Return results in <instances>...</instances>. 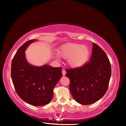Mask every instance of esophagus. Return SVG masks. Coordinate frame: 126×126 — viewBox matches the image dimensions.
Here are the masks:
<instances>
[{
    "label": "esophagus",
    "mask_w": 126,
    "mask_h": 126,
    "mask_svg": "<svg viewBox=\"0 0 126 126\" xmlns=\"http://www.w3.org/2000/svg\"><path fill=\"white\" fill-rule=\"evenodd\" d=\"M66 74V72L64 69H62V74L63 76H65Z\"/></svg>",
    "instance_id": "esophagus-1"
}]
</instances>
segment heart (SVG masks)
Returning a JSON list of instances; mask_svg holds the SVG:
<instances>
[{"instance_id":"1","label":"heart","mask_w":126,"mask_h":126,"mask_svg":"<svg viewBox=\"0 0 126 126\" xmlns=\"http://www.w3.org/2000/svg\"><path fill=\"white\" fill-rule=\"evenodd\" d=\"M59 54L65 59L73 68H79L84 65L88 60L89 48L87 46L78 43H68L61 47Z\"/></svg>"}]
</instances>
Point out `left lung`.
<instances>
[{
	"label": "left lung",
	"mask_w": 126,
	"mask_h": 126,
	"mask_svg": "<svg viewBox=\"0 0 126 126\" xmlns=\"http://www.w3.org/2000/svg\"><path fill=\"white\" fill-rule=\"evenodd\" d=\"M69 90L73 98L81 104L95 103L105 94L111 76V66L104 50L93 43L90 60L79 68L66 69Z\"/></svg>",
	"instance_id": "8db88e82"
}]
</instances>
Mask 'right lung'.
I'll list each match as a JSON object with an SVG mask.
<instances>
[{
    "label": "right lung",
    "mask_w": 126,
    "mask_h": 126,
    "mask_svg": "<svg viewBox=\"0 0 126 126\" xmlns=\"http://www.w3.org/2000/svg\"><path fill=\"white\" fill-rule=\"evenodd\" d=\"M32 39L25 42L13 58L11 77L16 93L21 99L34 106L48 104L53 97V89L62 76L61 67L45 65L34 67L28 63L24 51Z\"/></svg>",
    "instance_id": "obj_1"
}]
</instances>
